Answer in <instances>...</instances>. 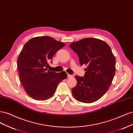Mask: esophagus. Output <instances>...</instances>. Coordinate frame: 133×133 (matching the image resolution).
Instances as JSON below:
<instances>
[{"instance_id":"obj_1","label":"esophagus","mask_w":133,"mask_h":133,"mask_svg":"<svg viewBox=\"0 0 133 133\" xmlns=\"http://www.w3.org/2000/svg\"><path fill=\"white\" fill-rule=\"evenodd\" d=\"M72 76H73V75H72L68 74V78H71V77H72Z\"/></svg>"}]
</instances>
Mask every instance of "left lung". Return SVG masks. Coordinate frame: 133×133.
I'll use <instances>...</instances> for the list:
<instances>
[{
	"label": "left lung",
	"instance_id": "1",
	"mask_svg": "<svg viewBox=\"0 0 133 133\" xmlns=\"http://www.w3.org/2000/svg\"><path fill=\"white\" fill-rule=\"evenodd\" d=\"M69 46L78 55L80 65L87 66L84 76H75L77 84L71 89L72 94L80 102H95L105 94L113 80L114 55L107 43L96 38H84Z\"/></svg>",
	"mask_w": 133,
	"mask_h": 133
}]
</instances>
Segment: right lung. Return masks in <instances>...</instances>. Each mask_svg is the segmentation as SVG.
Returning <instances> with one entry per match:
<instances>
[{"label":"right lung","mask_w":133,"mask_h":133,"mask_svg":"<svg viewBox=\"0 0 133 133\" xmlns=\"http://www.w3.org/2000/svg\"><path fill=\"white\" fill-rule=\"evenodd\" d=\"M65 45L50 37L31 38L19 54L17 65L20 81L28 95L37 100H45L55 93L59 83L67 77L65 71L47 70L48 62Z\"/></svg>","instance_id":"obj_1"}]
</instances>
